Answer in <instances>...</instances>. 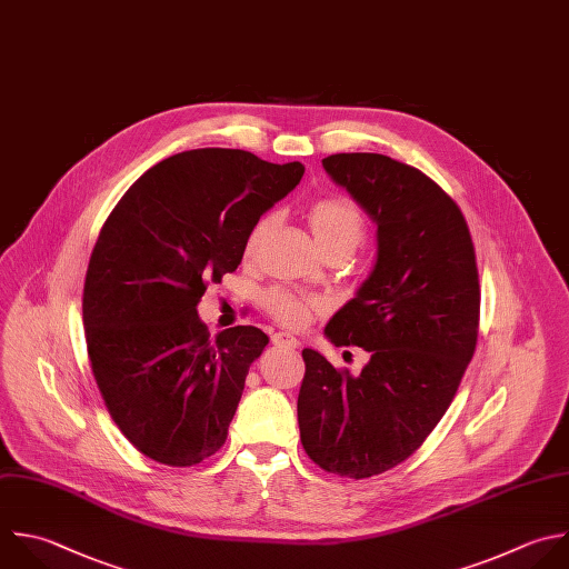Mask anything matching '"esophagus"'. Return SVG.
Returning a JSON list of instances; mask_svg holds the SVG:
<instances>
[{
	"label": "esophagus",
	"mask_w": 569,
	"mask_h": 569,
	"mask_svg": "<svg viewBox=\"0 0 569 569\" xmlns=\"http://www.w3.org/2000/svg\"><path fill=\"white\" fill-rule=\"evenodd\" d=\"M271 342H273L278 349H289V351L298 349V340H296L291 333H284V331L273 333V336H271Z\"/></svg>",
	"instance_id": "esophagus-1"
}]
</instances>
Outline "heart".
I'll use <instances>...</instances> for the list:
<instances>
[{
    "instance_id": "b5f03b06",
    "label": "heart",
    "mask_w": 569,
    "mask_h": 569,
    "mask_svg": "<svg viewBox=\"0 0 569 569\" xmlns=\"http://www.w3.org/2000/svg\"><path fill=\"white\" fill-rule=\"evenodd\" d=\"M276 224V216L267 213L262 216L249 231L244 240V258L251 260L260 251L262 242L267 240L269 231ZM309 224L313 229V236L318 238L325 253L345 251L351 253L365 233V220L358 207L345 198H322L316 200L309 207ZM318 307V302L302 300L287 291H271L267 296V309L269 313L289 327H298L309 318V311Z\"/></svg>"
}]
</instances>
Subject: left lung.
<instances>
[{
  "label": "left lung",
  "mask_w": 569,
  "mask_h": 569,
  "mask_svg": "<svg viewBox=\"0 0 569 569\" xmlns=\"http://www.w3.org/2000/svg\"><path fill=\"white\" fill-rule=\"evenodd\" d=\"M329 178L376 222V264L325 327L369 351L358 376L305 349L300 440L322 469L369 478L409 458L451 405L478 338V269L458 204L380 153H336Z\"/></svg>",
  "instance_id": "left-lung-1"
}]
</instances>
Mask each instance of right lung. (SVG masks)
<instances>
[{
  "instance_id": "1",
  "label": "right lung",
  "mask_w": 569,
  "mask_h": 569,
  "mask_svg": "<svg viewBox=\"0 0 569 569\" xmlns=\"http://www.w3.org/2000/svg\"><path fill=\"white\" fill-rule=\"evenodd\" d=\"M302 173L300 162L193 149L151 167L104 222L84 282L87 349L111 418L144 456L189 467L224 445L269 336L231 327L211 338L198 302Z\"/></svg>"
}]
</instances>
